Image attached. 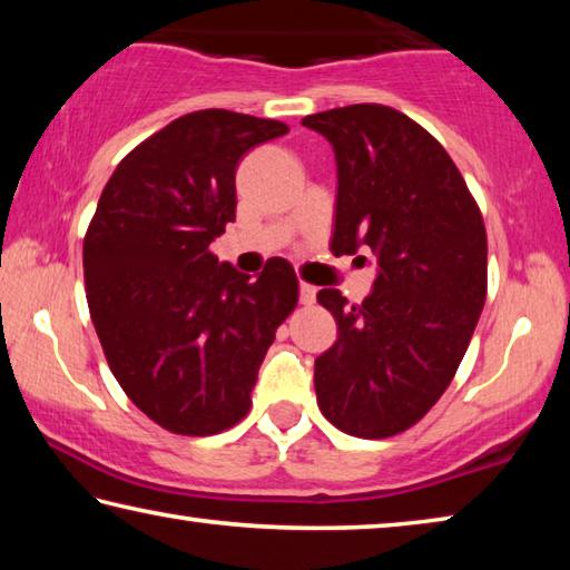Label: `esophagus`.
<instances>
[{
	"instance_id": "1",
	"label": "esophagus",
	"mask_w": 570,
	"mask_h": 570,
	"mask_svg": "<svg viewBox=\"0 0 570 570\" xmlns=\"http://www.w3.org/2000/svg\"><path fill=\"white\" fill-rule=\"evenodd\" d=\"M314 298H316V286L306 284V282L298 284V302H302L304 306H312Z\"/></svg>"
}]
</instances>
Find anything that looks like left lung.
I'll list each match as a JSON object with an SVG mask.
<instances>
[{"label":"left lung","mask_w":570,"mask_h":570,"mask_svg":"<svg viewBox=\"0 0 570 570\" xmlns=\"http://www.w3.org/2000/svg\"><path fill=\"white\" fill-rule=\"evenodd\" d=\"M336 158L334 256L372 248L380 274L362 304L316 298L340 326L314 362L316 402L346 435L412 428L455 377L488 294V236L465 178L432 135L387 105L306 115Z\"/></svg>","instance_id":"8db88e82"}]
</instances>
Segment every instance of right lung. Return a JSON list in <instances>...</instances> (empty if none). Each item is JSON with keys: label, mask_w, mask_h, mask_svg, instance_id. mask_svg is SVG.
Returning a JSON list of instances; mask_svg holds the SVG:
<instances>
[{"label": "right lung", "mask_w": 570, "mask_h": 570, "mask_svg": "<svg viewBox=\"0 0 570 570\" xmlns=\"http://www.w3.org/2000/svg\"><path fill=\"white\" fill-rule=\"evenodd\" d=\"M284 132L230 110L183 115L118 163L85 234L105 360L135 407L176 435H216L246 417L258 366L298 302L284 258L254 282L210 254L236 218L238 160Z\"/></svg>", "instance_id": "obj_1"}]
</instances>
